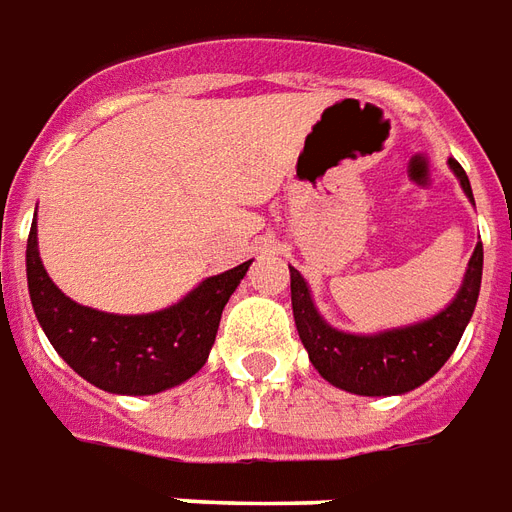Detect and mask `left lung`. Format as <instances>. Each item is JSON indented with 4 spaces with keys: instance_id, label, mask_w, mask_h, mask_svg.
Returning a JSON list of instances; mask_svg holds the SVG:
<instances>
[{
    "instance_id": "obj_1",
    "label": "left lung",
    "mask_w": 512,
    "mask_h": 512,
    "mask_svg": "<svg viewBox=\"0 0 512 512\" xmlns=\"http://www.w3.org/2000/svg\"><path fill=\"white\" fill-rule=\"evenodd\" d=\"M450 170L461 181V189L472 203V187L464 168L448 160ZM483 279V244L475 246L469 257L467 274L456 298L429 320L380 333H344L320 317L304 276L290 266V295L298 336L304 342L309 361L336 388L358 396H399L423 382L445 366L469 317L475 312Z\"/></svg>"
}]
</instances>
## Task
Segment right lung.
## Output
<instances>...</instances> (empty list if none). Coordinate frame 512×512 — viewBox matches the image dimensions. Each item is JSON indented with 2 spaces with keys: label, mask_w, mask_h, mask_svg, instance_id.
Instances as JSON below:
<instances>
[{
  "label": "right lung",
  "mask_w": 512,
  "mask_h": 512,
  "mask_svg": "<svg viewBox=\"0 0 512 512\" xmlns=\"http://www.w3.org/2000/svg\"><path fill=\"white\" fill-rule=\"evenodd\" d=\"M249 263L208 276L179 304L160 312L108 314L75 304L51 282L40 260L34 222L26 241L29 298L48 342L83 380L121 396L168 391L203 369L217 339L222 309Z\"/></svg>",
  "instance_id": "right-lung-1"
}]
</instances>
